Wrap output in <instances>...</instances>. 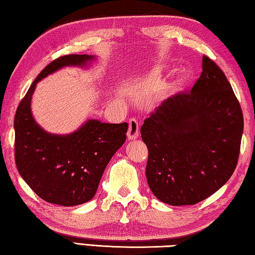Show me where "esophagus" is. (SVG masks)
I'll list each match as a JSON object with an SVG mask.
<instances>
[{
  "instance_id": "1",
  "label": "esophagus",
  "mask_w": 255,
  "mask_h": 255,
  "mask_svg": "<svg viewBox=\"0 0 255 255\" xmlns=\"http://www.w3.org/2000/svg\"><path fill=\"white\" fill-rule=\"evenodd\" d=\"M138 132H140V126L136 119H129L128 120V140H135L138 136Z\"/></svg>"
}]
</instances>
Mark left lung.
Segmentation results:
<instances>
[{
  "mask_svg": "<svg viewBox=\"0 0 255 255\" xmlns=\"http://www.w3.org/2000/svg\"><path fill=\"white\" fill-rule=\"evenodd\" d=\"M242 133L243 114L232 86L204 55L192 90L163 101L141 128L153 194L174 206L209 198L232 176Z\"/></svg>",
  "mask_w": 255,
  "mask_h": 255,
  "instance_id": "obj_1",
  "label": "left lung"
}]
</instances>
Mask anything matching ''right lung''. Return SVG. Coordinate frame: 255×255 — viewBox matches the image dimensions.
Wrapping results in <instances>:
<instances>
[{
	"label": "right lung",
	"instance_id": "1",
	"mask_svg": "<svg viewBox=\"0 0 255 255\" xmlns=\"http://www.w3.org/2000/svg\"><path fill=\"white\" fill-rule=\"evenodd\" d=\"M95 57L88 54L61 56L42 70L17 107L14 118L15 163L27 185L49 203L74 206L97 193L101 177L127 138L128 123L88 120L76 131L57 135L43 129L31 112L37 82L64 66H84Z\"/></svg>",
	"mask_w": 255,
	"mask_h": 255
}]
</instances>
